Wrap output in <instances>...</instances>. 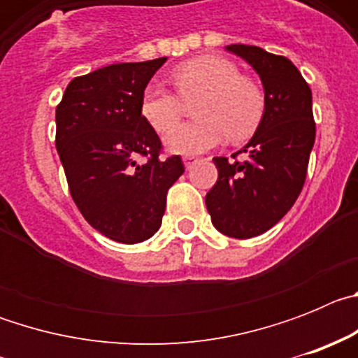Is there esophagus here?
Returning <instances> with one entry per match:
<instances>
[{
    "label": "esophagus",
    "mask_w": 358,
    "mask_h": 358,
    "mask_svg": "<svg viewBox=\"0 0 358 358\" xmlns=\"http://www.w3.org/2000/svg\"><path fill=\"white\" fill-rule=\"evenodd\" d=\"M182 161H185V166H186V169H189V166H192V164H194L197 159H195L194 156H186Z\"/></svg>",
    "instance_id": "obj_1"
}]
</instances>
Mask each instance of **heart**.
Returning a JSON list of instances; mask_svg holds the SVG:
<instances>
[{"label": "heart", "mask_w": 358, "mask_h": 358, "mask_svg": "<svg viewBox=\"0 0 358 358\" xmlns=\"http://www.w3.org/2000/svg\"><path fill=\"white\" fill-rule=\"evenodd\" d=\"M170 80L179 97L159 84L143 90L140 113L156 132H164L180 119L182 101L194 104V122L178 126L164 136L166 148L176 154H201L229 136L242 141L252 134L264 116V91L252 78L240 75L238 66L224 57L204 55L176 66Z\"/></svg>", "instance_id": "1"}]
</instances>
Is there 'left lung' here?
<instances>
[{
  "label": "left lung",
  "instance_id": "1",
  "mask_svg": "<svg viewBox=\"0 0 358 358\" xmlns=\"http://www.w3.org/2000/svg\"><path fill=\"white\" fill-rule=\"evenodd\" d=\"M227 50L255 68L265 90V110L255 136L231 159L213 157L218 179L206 195L213 226L243 240L271 229L299 197L315 122L312 91L287 57L248 44H229ZM238 153L246 159L240 162Z\"/></svg>",
  "mask_w": 358,
  "mask_h": 358
}]
</instances>
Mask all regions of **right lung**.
<instances>
[{"mask_svg": "<svg viewBox=\"0 0 358 358\" xmlns=\"http://www.w3.org/2000/svg\"><path fill=\"white\" fill-rule=\"evenodd\" d=\"M164 62H122L73 78L55 110L69 194L82 217L115 242L150 238L185 172L181 156L161 159L159 136L140 113L143 90Z\"/></svg>", "mask_w": 358, "mask_h": 358, "instance_id": "obj_1", "label": "right lung"}]
</instances>
